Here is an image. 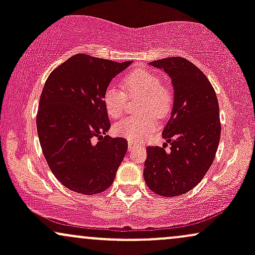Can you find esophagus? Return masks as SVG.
<instances>
[{"label": "esophagus", "mask_w": 255, "mask_h": 255, "mask_svg": "<svg viewBox=\"0 0 255 255\" xmlns=\"http://www.w3.org/2000/svg\"><path fill=\"white\" fill-rule=\"evenodd\" d=\"M140 146H141V144H139V142L128 141V150H129V151L134 150V148H136V147H140Z\"/></svg>", "instance_id": "obj_1"}]
</instances>
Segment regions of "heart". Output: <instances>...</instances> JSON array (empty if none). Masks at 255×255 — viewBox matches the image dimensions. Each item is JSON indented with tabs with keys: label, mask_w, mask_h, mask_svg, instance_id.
Here are the masks:
<instances>
[{
	"label": "heart",
	"mask_w": 255,
	"mask_h": 255,
	"mask_svg": "<svg viewBox=\"0 0 255 255\" xmlns=\"http://www.w3.org/2000/svg\"><path fill=\"white\" fill-rule=\"evenodd\" d=\"M122 87L128 97H139L136 111L139 115L129 116L114 126V131L130 141H141L157 128L156 119H164L172 105L170 89L148 69H135L122 79ZM104 109L111 119L121 118L125 111L126 97L115 85L105 87L102 96Z\"/></svg>",
	"instance_id": "obj_1"
}]
</instances>
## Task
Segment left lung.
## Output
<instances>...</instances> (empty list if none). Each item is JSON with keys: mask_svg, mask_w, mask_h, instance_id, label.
<instances>
[{"mask_svg": "<svg viewBox=\"0 0 255 255\" xmlns=\"http://www.w3.org/2000/svg\"><path fill=\"white\" fill-rule=\"evenodd\" d=\"M150 64L168 73L175 92L162 133L166 142L163 147H147L144 178L156 194L177 197L194 188L215 159L221 137L218 99L206 75L186 58L168 57Z\"/></svg>", "mask_w": 255, "mask_h": 255, "instance_id": "left-lung-1", "label": "left lung"}]
</instances>
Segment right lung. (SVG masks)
<instances>
[{
    "instance_id": "add662e5",
    "label": "right lung",
    "mask_w": 255,
    "mask_h": 255,
    "mask_svg": "<svg viewBox=\"0 0 255 255\" xmlns=\"http://www.w3.org/2000/svg\"><path fill=\"white\" fill-rule=\"evenodd\" d=\"M130 63L77 54L44 84L37 113L40 147L55 177L73 192L107 191L124 160L127 140L105 135L111 125L102 96Z\"/></svg>"
}]
</instances>
